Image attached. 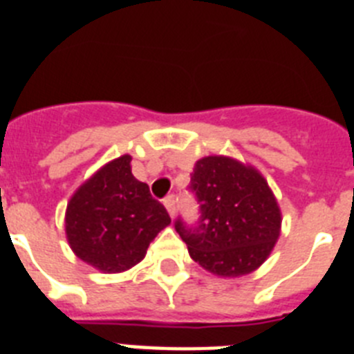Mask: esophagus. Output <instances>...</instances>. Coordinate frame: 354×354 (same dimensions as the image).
I'll return each mask as SVG.
<instances>
[{
  "label": "esophagus",
  "mask_w": 354,
  "mask_h": 354,
  "mask_svg": "<svg viewBox=\"0 0 354 354\" xmlns=\"http://www.w3.org/2000/svg\"><path fill=\"white\" fill-rule=\"evenodd\" d=\"M162 204H165V207H167L168 214H170L171 218H174V216H175V196L174 195H168L167 198L162 200Z\"/></svg>",
  "instance_id": "esophagus-1"
}]
</instances>
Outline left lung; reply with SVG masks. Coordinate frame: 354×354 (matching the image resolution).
Returning <instances> with one entry per match:
<instances>
[{"instance_id": "obj_1", "label": "left lung", "mask_w": 354, "mask_h": 354, "mask_svg": "<svg viewBox=\"0 0 354 354\" xmlns=\"http://www.w3.org/2000/svg\"><path fill=\"white\" fill-rule=\"evenodd\" d=\"M192 192L200 204L198 225L175 221L189 257L221 278L259 270L282 230V211L264 175L230 156H205L195 162Z\"/></svg>"}]
</instances>
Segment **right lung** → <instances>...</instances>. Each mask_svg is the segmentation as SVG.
Segmentation results:
<instances>
[{
	"label": "right lung",
	"instance_id": "right-lung-1",
	"mask_svg": "<svg viewBox=\"0 0 354 354\" xmlns=\"http://www.w3.org/2000/svg\"><path fill=\"white\" fill-rule=\"evenodd\" d=\"M131 156L106 162L71 196L65 236L76 257L101 273H124L145 259L170 225L167 209L131 171Z\"/></svg>",
	"mask_w": 354,
	"mask_h": 354
}]
</instances>
